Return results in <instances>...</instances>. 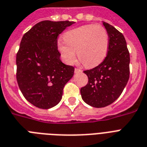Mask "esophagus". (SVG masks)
I'll return each instance as SVG.
<instances>
[{
    "mask_svg": "<svg viewBox=\"0 0 147 147\" xmlns=\"http://www.w3.org/2000/svg\"><path fill=\"white\" fill-rule=\"evenodd\" d=\"M82 70H81V69H77V68H76V69H75V73H79V72H82Z\"/></svg>",
    "mask_w": 147,
    "mask_h": 147,
    "instance_id": "esophagus-1",
    "label": "esophagus"
}]
</instances>
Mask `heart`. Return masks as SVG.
<instances>
[{"label": "heart", "instance_id": "heart-1", "mask_svg": "<svg viewBox=\"0 0 147 147\" xmlns=\"http://www.w3.org/2000/svg\"><path fill=\"white\" fill-rule=\"evenodd\" d=\"M63 40L58 42V49L70 65L76 62L77 52L85 66H97L104 61L109 49V35L100 25L88 24L70 30L64 33Z\"/></svg>", "mask_w": 147, "mask_h": 147}]
</instances>
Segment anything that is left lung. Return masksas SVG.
<instances>
[{
	"mask_svg": "<svg viewBox=\"0 0 147 147\" xmlns=\"http://www.w3.org/2000/svg\"><path fill=\"white\" fill-rule=\"evenodd\" d=\"M103 25L109 35L107 56L98 66L84 71L88 82L81 88V95L86 104L104 107L121 95L130 77V53L125 38L116 28L106 22Z\"/></svg>",
	"mask_w": 147,
	"mask_h": 147,
	"instance_id": "obj_1",
	"label": "left lung"
}]
</instances>
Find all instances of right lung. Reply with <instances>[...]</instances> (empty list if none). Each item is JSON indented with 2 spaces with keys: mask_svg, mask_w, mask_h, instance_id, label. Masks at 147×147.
I'll return each mask as SVG.
<instances>
[{
  "mask_svg": "<svg viewBox=\"0 0 147 147\" xmlns=\"http://www.w3.org/2000/svg\"><path fill=\"white\" fill-rule=\"evenodd\" d=\"M70 21L43 20L26 32L17 54V80L22 94L36 107L49 109L60 102L75 68L60 59L57 37Z\"/></svg>",
  "mask_w": 147,
  "mask_h": 147,
  "instance_id": "right-lung-1",
  "label": "right lung"
}]
</instances>
